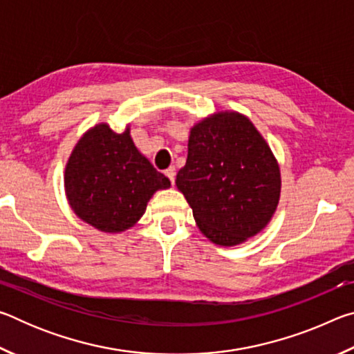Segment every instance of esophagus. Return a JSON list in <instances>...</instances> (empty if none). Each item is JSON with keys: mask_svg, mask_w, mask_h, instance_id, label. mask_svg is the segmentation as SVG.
Wrapping results in <instances>:
<instances>
[{"mask_svg": "<svg viewBox=\"0 0 354 354\" xmlns=\"http://www.w3.org/2000/svg\"><path fill=\"white\" fill-rule=\"evenodd\" d=\"M164 173H165V176L170 179V181H171V184H173V183H175V176H176L175 167H169V169H167V170H165Z\"/></svg>", "mask_w": 354, "mask_h": 354, "instance_id": "obj_1", "label": "esophagus"}]
</instances>
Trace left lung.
<instances>
[{
  "instance_id": "left-lung-1",
  "label": "left lung",
  "mask_w": 354,
  "mask_h": 354,
  "mask_svg": "<svg viewBox=\"0 0 354 354\" xmlns=\"http://www.w3.org/2000/svg\"><path fill=\"white\" fill-rule=\"evenodd\" d=\"M176 187L203 234L220 247H236L270 223L279 205L281 170L247 115L218 111L190 128Z\"/></svg>"
}]
</instances>
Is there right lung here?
I'll use <instances>...</instances> for the list:
<instances>
[{
  "label": "right lung",
  "instance_id": "obj_1",
  "mask_svg": "<svg viewBox=\"0 0 354 354\" xmlns=\"http://www.w3.org/2000/svg\"><path fill=\"white\" fill-rule=\"evenodd\" d=\"M170 185L169 178L137 149L129 124L122 134L104 122L88 128L76 142L64 171L71 211L109 234L133 227L156 192Z\"/></svg>",
  "mask_w": 354,
  "mask_h": 354
}]
</instances>
